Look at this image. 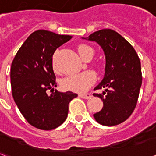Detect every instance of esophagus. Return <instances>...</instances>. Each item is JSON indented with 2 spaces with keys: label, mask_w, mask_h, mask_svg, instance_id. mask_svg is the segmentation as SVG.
Wrapping results in <instances>:
<instances>
[{
  "label": "esophagus",
  "mask_w": 156,
  "mask_h": 156,
  "mask_svg": "<svg viewBox=\"0 0 156 156\" xmlns=\"http://www.w3.org/2000/svg\"><path fill=\"white\" fill-rule=\"evenodd\" d=\"M79 97H81L82 98H84V99H89V98H91L92 95L90 94H80Z\"/></svg>",
  "instance_id": "esophagus-1"
}]
</instances>
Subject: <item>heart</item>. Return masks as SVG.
<instances>
[{
	"label": "heart",
	"mask_w": 156,
	"mask_h": 156,
	"mask_svg": "<svg viewBox=\"0 0 156 156\" xmlns=\"http://www.w3.org/2000/svg\"><path fill=\"white\" fill-rule=\"evenodd\" d=\"M78 53L82 58L88 53H91L93 55L94 51L88 45H80L78 48ZM52 66L55 70L58 69L57 63H56V58H53L52 60ZM95 82V75L91 72H83L78 74L71 75L66 77L62 81V87L69 91L78 92L83 93L88 90V88L94 84Z\"/></svg>",
	"instance_id": "heart-1"
}]
</instances>
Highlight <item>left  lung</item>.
<instances>
[{"label": "left lung", "instance_id": "1", "mask_svg": "<svg viewBox=\"0 0 156 156\" xmlns=\"http://www.w3.org/2000/svg\"><path fill=\"white\" fill-rule=\"evenodd\" d=\"M84 39L96 41L104 50L106 60L105 77L94 88H105V91L94 94L103 100L104 107L94 117L105 126L121 124L137 105L142 83L140 58L130 43L111 29H102Z\"/></svg>", "mask_w": 156, "mask_h": 156}]
</instances>
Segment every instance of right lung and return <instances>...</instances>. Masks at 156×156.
Wrapping results in <instances>:
<instances>
[{
  "label": "right lung",
  "mask_w": 156,
  "mask_h": 156,
  "mask_svg": "<svg viewBox=\"0 0 156 156\" xmlns=\"http://www.w3.org/2000/svg\"><path fill=\"white\" fill-rule=\"evenodd\" d=\"M73 37L38 30L32 32L16 52L11 67L12 96L29 124L43 130L60 126L68 117V104L78 94L54 90L52 56ZM52 91L51 95L48 92Z\"/></svg>",
  "instance_id": "obj_1"
}]
</instances>
